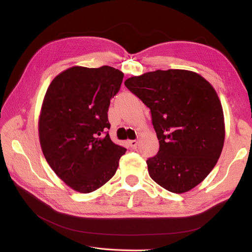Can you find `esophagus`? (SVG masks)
Wrapping results in <instances>:
<instances>
[{
    "label": "esophagus",
    "instance_id": "obj_1",
    "mask_svg": "<svg viewBox=\"0 0 252 252\" xmlns=\"http://www.w3.org/2000/svg\"><path fill=\"white\" fill-rule=\"evenodd\" d=\"M127 143H129V146L130 147H132V149H135L136 145H137V143H139V142H137L136 140H130Z\"/></svg>",
    "mask_w": 252,
    "mask_h": 252
}]
</instances>
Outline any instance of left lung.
I'll use <instances>...</instances> for the list:
<instances>
[{
	"label": "left lung",
	"instance_id": "1",
	"mask_svg": "<svg viewBox=\"0 0 252 252\" xmlns=\"http://www.w3.org/2000/svg\"><path fill=\"white\" fill-rule=\"evenodd\" d=\"M150 108L159 151L146 160L151 178L174 193L205 179L225 140L223 108L211 84L186 70L149 72L125 82Z\"/></svg>",
	"mask_w": 252,
	"mask_h": 252
}]
</instances>
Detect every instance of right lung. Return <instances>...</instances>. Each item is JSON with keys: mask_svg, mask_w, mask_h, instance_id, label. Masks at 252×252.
<instances>
[{"mask_svg": "<svg viewBox=\"0 0 252 252\" xmlns=\"http://www.w3.org/2000/svg\"><path fill=\"white\" fill-rule=\"evenodd\" d=\"M123 73L115 67L73 66L49 85L39 118V140L59 178L81 193L100 188L116 174L126 149L108 130L110 99Z\"/></svg>", "mask_w": 252, "mask_h": 252, "instance_id": "right-lung-1", "label": "right lung"}]
</instances>
